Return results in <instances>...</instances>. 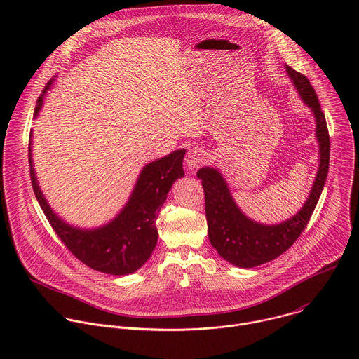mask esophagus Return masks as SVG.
<instances>
[{"instance_id":"34e87169","label":"esophagus","mask_w":359,"mask_h":359,"mask_svg":"<svg viewBox=\"0 0 359 359\" xmlns=\"http://www.w3.org/2000/svg\"><path fill=\"white\" fill-rule=\"evenodd\" d=\"M203 162H206V151L201 147H191L187 150L186 165L189 169H197Z\"/></svg>"}]
</instances>
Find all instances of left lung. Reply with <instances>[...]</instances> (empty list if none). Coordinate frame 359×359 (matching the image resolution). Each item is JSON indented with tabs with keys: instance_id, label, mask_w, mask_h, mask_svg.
<instances>
[{
	"instance_id": "left-lung-1",
	"label": "left lung",
	"mask_w": 359,
	"mask_h": 359,
	"mask_svg": "<svg viewBox=\"0 0 359 359\" xmlns=\"http://www.w3.org/2000/svg\"><path fill=\"white\" fill-rule=\"evenodd\" d=\"M285 69L304 104L311 108L314 114L320 144V168L311 193L302 209L280 224L266 226L255 223L237 208L227 183L219 170L201 168L197 172V177L201 180L204 190L210 243L224 260L241 269H251L269 263L295 243L310 222L328 175L330 135L318 96L305 75L291 67H285Z\"/></svg>"
}]
</instances>
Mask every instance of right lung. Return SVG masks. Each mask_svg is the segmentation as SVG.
<instances>
[{
	"instance_id": "obj_1",
	"label": "right lung",
	"mask_w": 359,
	"mask_h": 359,
	"mask_svg": "<svg viewBox=\"0 0 359 359\" xmlns=\"http://www.w3.org/2000/svg\"><path fill=\"white\" fill-rule=\"evenodd\" d=\"M53 81L48 82L38 97L34 118L38 116L43 96ZM31 151L29 139L28 158L32 189L45 217L65 247L85 266L100 273L125 276L139 270L156 247V219L168 193L172 184L184 176L183 158L186 150H175L170 155L146 165L123 210L107 226L93 230L67 224L49 208L35 177Z\"/></svg>"
}]
</instances>
